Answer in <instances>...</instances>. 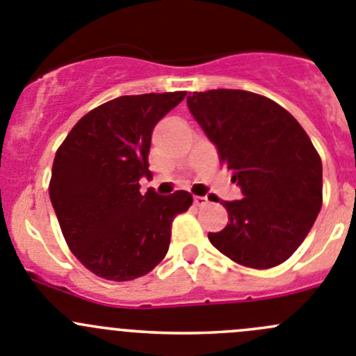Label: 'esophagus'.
<instances>
[{
    "instance_id": "1",
    "label": "esophagus",
    "mask_w": 356,
    "mask_h": 356,
    "mask_svg": "<svg viewBox=\"0 0 356 356\" xmlns=\"http://www.w3.org/2000/svg\"><path fill=\"white\" fill-rule=\"evenodd\" d=\"M193 200H195V205H197V207H204V205L209 204L207 197H195Z\"/></svg>"
}]
</instances>
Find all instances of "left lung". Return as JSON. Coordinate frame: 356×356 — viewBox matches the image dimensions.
I'll list each match as a JSON object with an SVG mask.
<instances>
[{
    "label": "left lung",
    "mask_w": 356,
    "mask_h": 356,
    "mask_svg": "<svg viewBox=\"0 0 356 356\" xmlns=\"http://www.w3.org/2000/svg\"><path fill=\"white\" fill-rule=\"evenodd\" d=\"M188 108L242 191L221 202L228 225L209 234L211 244L244 267L286 261L323 202L321 159L307 133L281 105L241 89L193 92Z\"/></svg>",
    "instance_id": "1"
}]
</instances>
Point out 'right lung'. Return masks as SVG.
<instances>
[{
  "instance_id": "add662e5",
  "label": "right lung",
  "mask_w": 356,
  "mask_h": 356,
  "mask_svg": "<svg viewBox=\"0 0 356 356\" xmlns=\"http://www.w3.org/2000/svg\"><path fill=\"white\" fill-rule=\"evenodd\" d=\"M186 92L119 96L92 108L58 149L52 165V207L72 253L92 274L131 281L151 272L170 245L172 221L193 197L140 193L151 179V135Z\"/></svg>"
}]
</instances>
